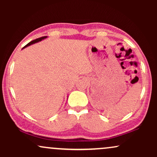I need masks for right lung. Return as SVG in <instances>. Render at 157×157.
I'll return each instance as SVG.
<instances>
[{"label": "right lung", "instance_id": "add662e5", "mask_svg": "<svg viewBox=\"0 0 157 157\" xmlns=\"http://www.w3.org/2000/svg\"><path fill=\"white\" fill-rule=\"evenodd\" d=\"M46 37H47V36H43V37L38 38H37V39H35V40H32V41H31L30 43H29V44H28L27 45H25V46L24 47H23V48H25V47H27V46H30V45H31V44H35V43H36V42L40 41V40H41L42 39H44V38H46Z\"/></svg>", "mask_w": 157, "mask_h": 157}]
</instances>
